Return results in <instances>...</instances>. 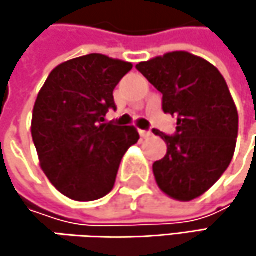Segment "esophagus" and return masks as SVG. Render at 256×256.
<instances>
[{
	"label": "esophagus",
	"instance_id": "obj_1",
	"mask_svg": "<svg viewBox=\"0 0 256 256\" xmlns=\"http://www.w3.org/2000/svg\"><path fill=\"white\" fill-rule=\"evenodd\" d=\"M139 134H140L142 138H148V136H151L152 133H151L150 130H139Z\"/></svg>",
	"mask_w": 256,
	"mask_h": 256
}]
</instances>
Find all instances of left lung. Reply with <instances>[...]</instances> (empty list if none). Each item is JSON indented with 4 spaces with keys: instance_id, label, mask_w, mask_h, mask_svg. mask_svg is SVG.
<instances>
[{
    "instance_id": "obj_1",
    "label": "left lung",
    "mask_w": 256,
    "mask_h": 256,
    "mask_svg": "<svg viewBox=\"0 0 256 256\" xmlns=\"http://www.w3.org/2000/svg\"><path fill=\"white\" fill-rule=\"evenodd\" d=\"M163 94V111L176 116V134L154 128L166 156L152 164L160 190L179 202L204 194L230 166L238 114L221 72L203 58L172 52L136 65Z\"/></svg>"
}]
</instances>
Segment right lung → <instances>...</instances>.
<instances>
[{
  "label": "right lung",
  "mask_w": 256,
  "mask_h": 256,
  "mask_svg": "<svg viewBox=\"0 0 256 256\" xmlns=\"http://www.w3.org/2000/svg\"><path fill=\"white\" fill-rule=\"evenodd\" d=\"M130 62L92 53L56 66L32 112V139L40 164L64 196L93 202L116 184L123 156L139 139L133 126L104 123L116 110L112 92Z\"/></svg>",
  "instance_id": "add662e5"
}]
</instances>
